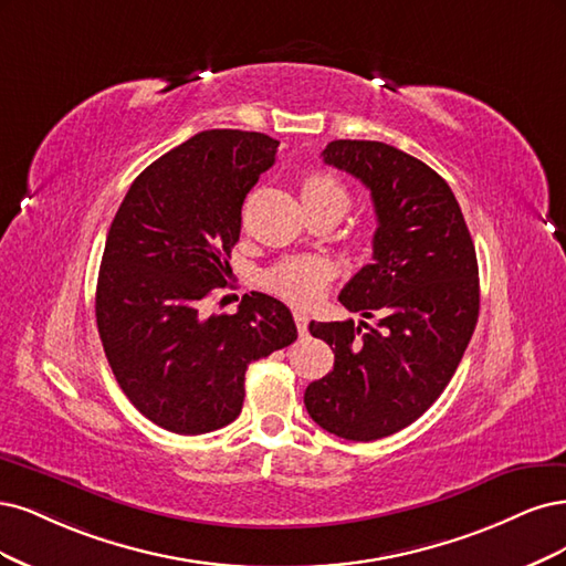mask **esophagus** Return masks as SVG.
<instances>
[{"label":"esophagus","instance_id":"1","mask_svg":"<svg viewBox=\"0 0 566 566\" xmlns=\"http://www.w3.org/2000/svg\"><path fill=\"white\" fill-rule=\"evenodd\" d=\"M294 322H296V329L301 336L307 334V315L303 313V310H294Z\"/></svg>","mask_w":566,"mask_h":566}]
</instances>
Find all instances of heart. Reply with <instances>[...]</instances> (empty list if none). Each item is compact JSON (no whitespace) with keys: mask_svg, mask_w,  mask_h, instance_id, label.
Listing matches in <instances>:
<instances>
[{"mask_svg":"<svg viewBox=\"0 0 566 566\" xmlns=\"http://www.w3.org/2000/svg\"><path fill=\"white\" fill-rule=\"evenodd\" d=\"M303 205H315V207H334L340 211L348 209L350 195L345 190L340 180L326 171H313L303 178L301 184ZM332 275V268L319 256H294L270 268L263 277V284L291 303H310L315 301L324 286L326 280Z\"/></svg>","mask_w":566,"mask_h":566,"instance_id":"obj_1","label":"heart"}]
</instances>
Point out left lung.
Segmentation results:
<instances>
[{
    "label": "left lung",
    "mask_w": 566,
    "mask_h": 566,
    "mask_svg": "<svg viewBox=\"0 0 566 566\" xmlns=\"http://www.w3.org/2000/svg\"><path fill=\"white\" fill-rule=\"evenodd\" d=\"M322 157L371 190L374 263L338 301L380 319L310 322L336 359L303 402L326 432L374 442L423 416L455 374L480 315L475 244L447 180L421 159L378 140H332Z\"/></svg>",
    "instance_id": "8db88e82"
}]
</instances>
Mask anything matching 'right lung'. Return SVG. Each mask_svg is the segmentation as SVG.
Here are the masks:
<instances>
[{"instance_id":"right-lung-1","label":"right lung","mask_w":566,"mask_h":566,"mask_svg":"<svg viewBox=\"0 0 566 566\" xmlns=\"http://www.w3.org/2000/svg\"><path fill=\"white\" fill-rule=\"evenodd\" d=\"M277 145L240 129L188 138L134 180L107 232L96 286L103 350L132 405L169 432L232 423L249 364L298 336L289 307L259 291L234 315H207L232 272L244 199Z\"/></svg>"}]
</instances>
